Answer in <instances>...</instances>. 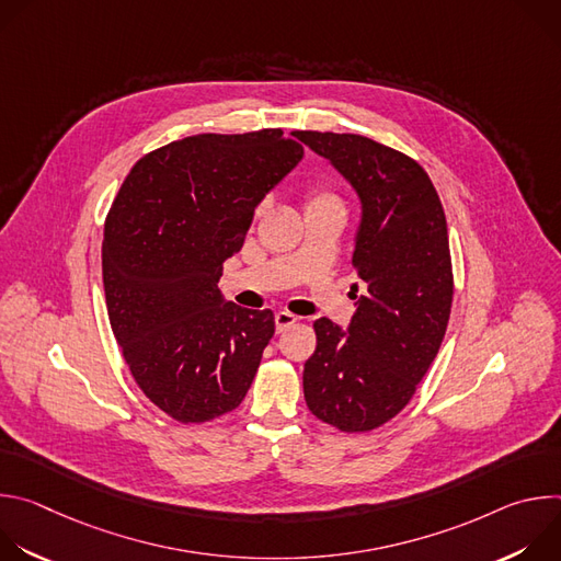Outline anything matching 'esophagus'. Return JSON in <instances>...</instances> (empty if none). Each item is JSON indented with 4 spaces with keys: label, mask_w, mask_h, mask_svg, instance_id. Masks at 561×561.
I'll return each mask as SVG.
<instances>
[{
    "label": "esophagus",
    "mask_w": 561,
    "mask_h": 561,
    "mask_svg": "<svg viewBox=\"0 0 561 561\" xmlns=\"http://www.w3.org/2000/svg\"><path fill=\"white\" fill-rule=\"evenodd\" d=\"M295 322H297V317L290 314V312H286V310H279V312L275 314V329H277V333H284V331L290 329Z\"/></svg>",
    "instance_id": "34e87169"
}]
</instances>
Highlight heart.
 I'll list each match as a JSON object with an SVG mask.
<instances>
[{
	"label": "heart",
	"instance_id": "1",
	"mask_svg": "<svg viewBox=\"0 0 561 561\" xmlns=\"http://www.w3.org/2000/svg\"><path fill=\"white\" fill-rule=\"evenodd\" d=\"M322 204H340L337 195L329 193V191H312L310 193V199H308V206H322ZM264 210V204L257 208V215Z\"/></svg>",
	"mask_w": 561,
	"mask_h": 561
}]
</instances>
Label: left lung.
<instances>
[{
    "instance_id": "8db88e82",
    "label": "left lung",
    "mask_w": 561,
    "mask_h": 561,
    "mask_svg": "<svg viewBox=\"0 0 561 561\" xmlns=\"http://www.w3.org/2000/svg\"><path fill=\"white\" fill-rule=\"evenodd\" d=\"M362 202L353 266L362 290L348 331L322 317L304 364L308 411L366 433L402 411L431 368L450 317L453 266L439 195L409 154L362 135L297 130Z\"/></svg>"
}]
</instances>
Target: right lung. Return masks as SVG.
Listing matches in <instances>:
<instances>
[{
  "mask_svg": "<svg viewBox=\"0 0 561 561\" xmlns=\"http://www.w3.org/2000/svg\"><path fill=\"white\" fill-rule=\"evenodd\" d=\"M304 157L282 128L193 135L144 154L104 226L111 329L141 392L182 424L242 404L273 310L224 301L217 282L257 204Z\"/></svg>",
  "mask_w": 561,
  "mask_h": 561,
  "instance_id": "add662e5",
  "label": "right lung"
}]
</instances>
